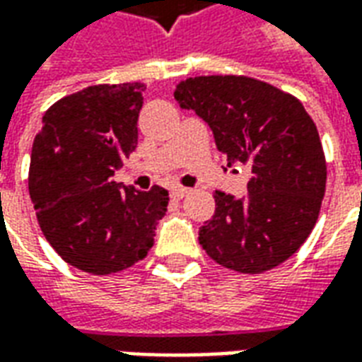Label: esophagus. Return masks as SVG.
<instances>
[{"label": "esophagus", "instance_id": "1", "mask_svg": "<svg viewBox=\"0 0 362 362\" xmlns=\"http://www.w3.org/2000/svg\"><path fill=\"white\" fill-rule=\"evenodd\" d=\"M186 194H188V188H184V186H176V188L170 189V196H173L174 199H182Z\"/></svg>", "mask_w": 362, "mask_h": 362}]
</instances>
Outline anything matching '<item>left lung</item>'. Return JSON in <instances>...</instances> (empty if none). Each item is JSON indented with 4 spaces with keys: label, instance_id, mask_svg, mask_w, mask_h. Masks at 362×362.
Instances as JSON below:
<instances>
[{
    "label": "left lung",
    "instance_id": "obj_1",
    "mask_svg": "<svg viewBox=\"0 0 362 362\" xmlns=\"http://www.w3.org/2000/svg\"><path fill=\"white\" fill-rule=\"evenodd\" d=\"M174 98L207 122L228 166L252 170L244 197L215 192V215L199 228L202 248L238 273L283 264L312 233L326 192V157L303 103L244 75L189 77Z\"/></svg>",
    "mask_w": 362,
    "mask_h": 362
}]
</instances>
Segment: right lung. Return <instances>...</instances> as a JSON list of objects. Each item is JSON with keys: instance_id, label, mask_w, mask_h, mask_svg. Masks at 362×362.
Masks as SVG:
<instances>
[{"instance_id": "1", "label": "right lung", "mask_w": 362, "mask_h": 362, "mask_svg": "<svg viewBox=\"0 0 362 362\" xmlns=\"http://www.w3.org/2000/svg\"><path fill=\"white\" fill-rule=\"evenodd\" d=\"M143 83L93 85L52 104L30 153L28 194L38 225L69 266L110 275L155 243L168 192L112 182L137 147Z\"/></svg>"}]
</instances>
